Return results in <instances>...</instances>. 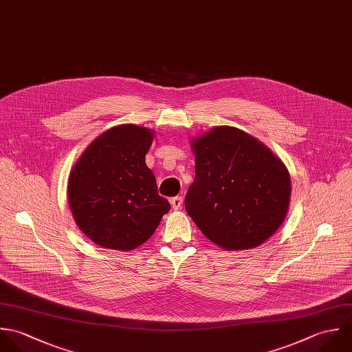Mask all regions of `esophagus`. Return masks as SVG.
I'll list each match as a JSON object with an SVG mask.
<instances>
[{
	"label": "esophagus",
	"mask_w": 352,
	"mask_h": 352,
	"mask_svg": "<svg viewBox=\"0 0 352 352\" xmlns=\"http://www.w3.org/2000/svg\"><path fill=\"white\" fill-rule=\"evenodd\" d=\"M170 203H171V207H173V210H181L182 208V203H184V199L181 197V196H175V197H173L171 200H170Z\"/></svg>",
	"instance_id": "34e87169"
}]
</instances>
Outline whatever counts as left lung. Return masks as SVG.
<instances>
[{"instance_id": "obj_1", "label": "left lung", "mask_w": 352, "mask_h": 352, "mask_svg": "<svg viewBox=\"0 0 352 352\" xmlns=\"http://www.w3.org/2000/svg\"><path fill=\"white\" fill-rule=\"evenodd\" d=\"M196 177L185 208L201 232L226 250L263 245L280 227L291 179L261 141L232 126H216L192 140Z\"/></svg>"}]
</instances>
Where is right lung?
<instances>
[{
    "mask_svg": "<svg viewBox=\"0 0 352 352\" xmlns=\"http://www.w3.org/2000/svg\"><path fill=\"white\" fill-rule=\"evenodd\" d=\"M152 139L153 132L142 126H114L92 141L72 168L68 203L76 224L94 243L133 250L170 211L145 164Z\"/></svg>",
    "mask_w": 352,
    "mask_h": 352,
    "instance_id": "1",
    "label": "right lung"
}]
</instances>
